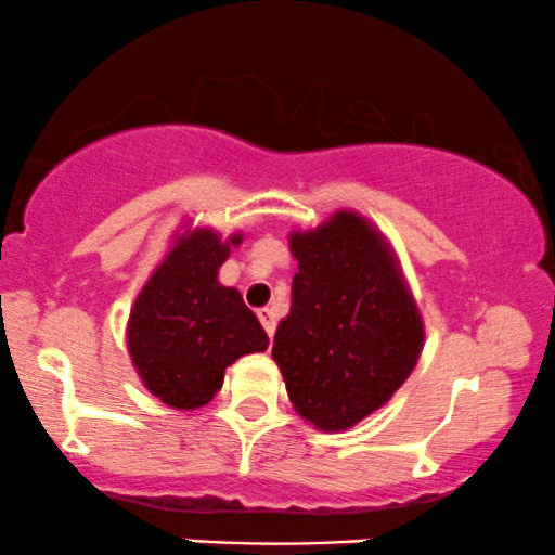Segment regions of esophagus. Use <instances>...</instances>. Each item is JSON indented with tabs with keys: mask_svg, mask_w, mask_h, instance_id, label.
Masks as SVG:
<instances>
[{
	"mask_svg": "<svg viewBox=\"0 0 555 555\" xmlns=\"http://www.w3.org/2000/svg\"><path fill=\"white\" fill-rule=\"evenodd\" d=\"M258 320H261V325L266 330V335H273V330H276V312L269 310V307H263V310H258Z\"/></svg>",
	"mask_w": 555,
	"mask_h": 555,
	"instance_id": "34e87169",
	"label": "esophagus"
}]
</instances>
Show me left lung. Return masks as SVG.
I'll list each match as a JSON object with an SVG mask.
<instances>
[{"label":"left lung","mask_w":555,"mask_h":555,"mask_svg":"<svg viewBox=\"0 0 555 555\" xmlns=\"http://www.w3.org/2000/svg\"><path fill=\"white\" fill-rule=\"evenodd\" d=\"M299 271L271 356L294 410L318 430H348L417 366L425 325L399 261L366 217L340 209L289 235Z\"/></svg>","instance_id":"1"}]
</instances>
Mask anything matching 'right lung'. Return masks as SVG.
Instances as JSON below:
<instances>
[{"mask_svg": "<svg viewBox=\"0 0 555 555\" xmlns=\"http://www.w3.org/2000/svg\"><path fill=\"white\" fill-rule=\"evenodd\" d=\"M241 241V233L222 241L212 228L186 230L132 305V366L145 389L168 406L207 404L225 382L230 363L269 348V335L241 292L217 282L230 248Z\"/></svg>", "mask_w": 555, "mask_h": 555, "instance_id": "1", "label": "right lung"}]
</instances>
